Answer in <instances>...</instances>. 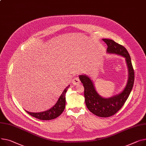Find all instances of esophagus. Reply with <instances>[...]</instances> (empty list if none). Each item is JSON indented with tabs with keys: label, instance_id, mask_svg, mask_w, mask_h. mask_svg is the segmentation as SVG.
<instances>
[{
	"label": "esophagus",
	"instance_id": "1",
	"mask_svg": "<svg viewBox=\"0 0 146 146\" xmlns=\"http://www.w3.org/2000/svg\"><path fill=\"white\" fill-rule=\"evenodd\" d=\"M72 83L74 85H77V84H80V79H79V77H74V78L72 80Z\"/></svg>",
	"mask_w": 146,
	"mask_h": 146
}]
</instances>
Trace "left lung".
Instances as JSON below:
<instances>
[{
  "label": "left lung",
  "instance_id": "left-lung-1",
  "mask_svg": "<svg viewBox=\"0 0 146 146\" xmlns=\"http://www.w3.org/2000/svg\"><path fill=\"white\" fill-rule=\"evenodd\" d=\"M102 40L108 45V53L121 55L125 58L129 70V79L125 88L118 94L109 98H103L96 92L89 77L85 74L80 75L79 79L83 84L85 103L87 109L99 117H108L117 113L128 99L134 84V72L130 54L124 46L111 39L103 38Z\"/></svg>",
  "mask_w": 146,
  "mask_h": 146
}]
</instances>
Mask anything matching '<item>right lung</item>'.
Returning a JSON list of instances; mask_svg holds the SVG:
<instances>
[{
	"label": "right lung",
	"mask_w": 146,
	"mask_h": 146,
	"mask_svg": "<svg viewBox=\"0 0 146 146\" xmlns=\"http://www.w3.org/2000/svg\"><path fill=\"white\" fill-rule=\"evenodd\" d=\"M70 87V85L66 87V89L63 92L62 94L58 99L57 103L52 107V108L46 111L39 113H32L26 110V111L33 117L42 120H49L56 119L63 113L65 108L66 104V93Z\"/></svg>",
	"instance_id": "obj_1"
}]
</instances>
